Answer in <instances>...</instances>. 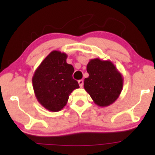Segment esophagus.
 <instances>
[{
    "label": "esophagus",
    "mask_w": 155,
    "mask_h": 155,
    "mask_svg": "<svg viewBox=\"0 0 155 155\" xmlns=\"http://www.w3.org/2000/svg\"><path fill=\"white\" fill-rule=\"evenodd\" d=\"M78 84H79L80 87H83V84H84L83 80H80L79 81H78Z\"/></svg>",
    "instance_id": "obj_1"
}]
</instances>
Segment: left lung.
Here are the masks:
<instances>
[{
  "label": "left lung",
  "instance_id": "8db88e82",
  "mask_svg": "<svg viewBox=\"0 0 155 155\" xmlns=\"http://www.w3.org/2000/svg\"><path fill=\"white\" fill-rule=\"evenodd\" d=\"M89 77L84 80V88L95 104L105 107L118 98L124 86L121 73L111 61L91 59L87 65Z\"/></svg>",
  "mask_w": 155,
  "mask_h": 155
}]
</instances>
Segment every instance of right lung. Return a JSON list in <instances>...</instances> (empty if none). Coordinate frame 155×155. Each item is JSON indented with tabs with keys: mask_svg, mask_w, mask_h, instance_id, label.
I'll return each instance as SVG.
<instances>
[{
	"mask_svg": "<svg viewBox=\"0 0 155 155\" xmlns=\"http://www.w3.org/2000/svg\"><path fill=\"white\" fill-rule=\"evenodd\" d=\"M67 54L53 51L44 59L32 77L34 92L40 104L48 111H61L69 95L80 87L73 78L74 68L66 62Z\"/></svg>",
	"mask_w": 155,
	"mask_h": 155,
	"instance_id": "1",
	"label": "right lung"
}]
</instances>
